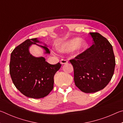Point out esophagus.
Instances as JSON below:
<instances>
[{"instance_id":"esophagus-1","label":"esophagus","mask_w":123,"mask_h":123,"mask_svg":"<svg viewBox=\"0 0 123 123\" xmlns=\"http://www.w3.org/2000/svg\"><path fill=\"white\" fill-rule=\"evenodd\" d=\"M60 63L62 64H66L68 63V61H67L66 60H63V59H62L61 61H60Z\"/></svg>"}]
</instances>
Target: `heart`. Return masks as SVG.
Wrapping results in <instances>:
<instances>
[{"mask_svg": "<svg viewBox=\"0 0 123 123\" xmlns=\"http://www.w3.org/2000/svg\"><path fill=\"white\" fill-rule=\"evenodd\" d=\"M81 41L82 39L80 37H74L59 43L56 45V49L59 53H67L76 48L77 51L82 53L88 48V44L86 42Z\"/></svg>", "mask_w": 123, "mask_h": 123, "instance_id": "heart-1", "label": "heart"}]
</instances>
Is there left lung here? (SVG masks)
<instances>
[{
  "mask_svg": "<svg viewBox=\"0 0 123 123\" xmlns=\"http://www.w3.org/2000/svg\"><path fill=\"white\" fill-rule=\"evenodd\" d=\"M93 44L74 59L75 84L83 92L94 93L104 89L111 81L116 61L113 48L99 33L90 32Z\"/></svg>",
  "mask_w": 123,
  "mask_h": 123,
  "instance_id": "obj_1",
  "label": "left lung"
}]
</instances>
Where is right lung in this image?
Returning <instances> with one entry per match:
<instances>
[{
  "mask_svg": "<svg viewBox=\"0 0 123 123\" xmlns=\"http://www.w3.org/2000/svg\"><path fill=\"white\" fill-rule=\"evenodd\" d=\"M38 38L27 39L12 51L10 62V74L12 82L23 94L27 97L39 99L49 94L54 87V76L61 68L59 62L50 64L43 57H35L29 48L35 44L49 54L47 45H39Z\"/></svg>",
  "mask_w": 123,
  "mask_h": 123,
  "instance_id": "add662e5",
  "label": "right lung"
}]
</instances>
